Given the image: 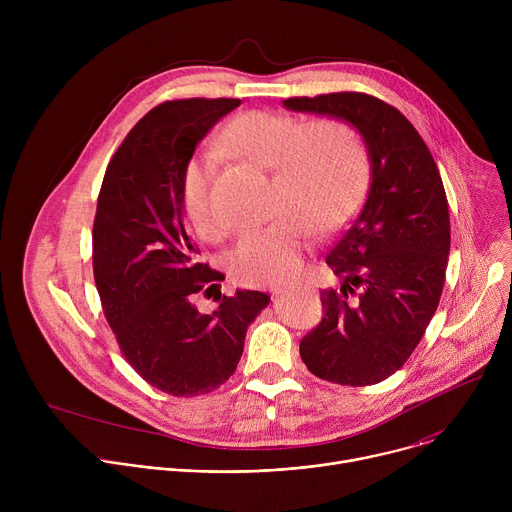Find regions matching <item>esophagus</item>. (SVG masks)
<instances>
[{
	"instance_id": "1",
	"label": "esophagus",
	"mask_w": 512,
	"mask_h": 512,
	"mask_svg": "<svg viewBox=\"0 0 512 512\" xmlns=\"http://www.w3.org/2000/svg\"><path fill=\"white\" fill-rule=\"evenodd\" d=\"M291 291H294V287H277V289H273V296H275V298H281V296L291 294Z\"/></svg>"
}]
</instances>
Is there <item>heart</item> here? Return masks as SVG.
Segmentation results:
<instances>
[{"label": "heart", "mask_w": 512, "mask_h": 512, "mask_svg": "<svg viewBox=\"0 0 512 512\" xmlns=\"http://www.w3.org/2000/svg\"><path fill=\"white\" fill-rule=\"evenodd\" d=\"M231 150L273 170L275 210L265 227L245 231L229 253L231 273L251 285H281L294 279L312 245V223L320 231L342 225L369 180V152L360 133L340 119L247 111L221 135ZM216 170L212 152L192 156L180 174V204L202 239L221 235L210 186Z\"/></svg>", "instance_id": "obj_1"}]
</instances>
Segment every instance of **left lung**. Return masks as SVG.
<instances>
[{
    "label": "left lung",
    "instance_id": "8db88e82",
    "mask_svg": "<svg viewBox=\"0 0 512 512\" xmlns=\"http://www.w3.org/2000/svg\"><path fill=\"white\" fill-rule=\"evenodd\" d=\"M291 111L342 119L367 145L371 186L326 263L342 279L322 289V322L300 354L316 377L375 385L411 356L442 298L450 212L431 152L407 117L367 93L291 97Z\"/></svg>",
    "mask_w": 512,
    "mask_h": 512
}]
</instances>
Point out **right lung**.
<instances>
[{
	"mask_svg": "<svg viewBox=\"0 0 512 512\" xmlns=\"http://www.w3.org/2000/svg\"><path fill=\"white\" fill-rule=\"evenodd\" d=\"M239 99H180L154 107L111 158L93 223V273L125 360L152 387L194 397L235 373L249 324L269 304L237 289L200 314L194 296L225 279L198 261L180 204V174L212 125Z\"/></svg>",
	"mask_w": 512,
	"mask_h": 512,
	"instance_id": "right-lung-1",
	"label": "right lung"
}]
</instances>
